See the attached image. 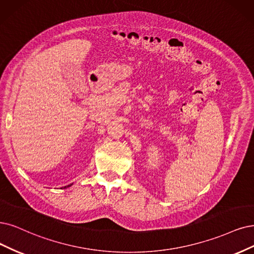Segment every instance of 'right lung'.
<instances>
[{
    "label": "right lung",
    "instance_id": "obj_1",
    "mask_svg": "<svg viewBox=\"0 0 254 254\" xmlns=\"http://www.w3.org/2000/svg\"><path fill=\"white\" fill-rule=\"evenodd\" d=\"M72 184H73V183H72ZM72 184H69V185H67V186H64V189H67V187H70V186H71Z\"/></svg>",
    "mask_w": 254,
    "mask_h": 254
}]
</instances>
